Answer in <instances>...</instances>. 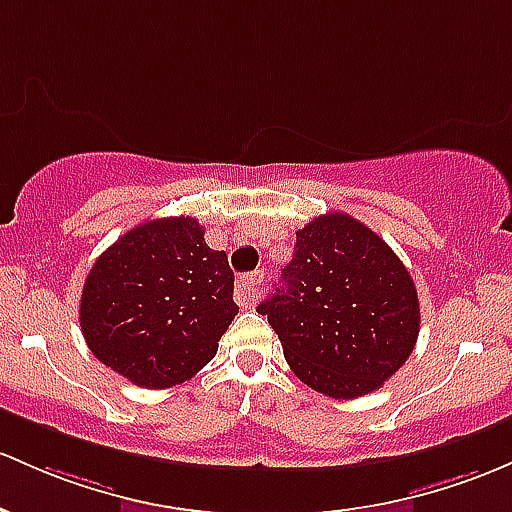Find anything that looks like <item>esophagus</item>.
I'll use <instances>...</instances> for the list:
<instances>
[{
  "instance_id": "obj_1",
  "label": "esophagus",
  "mask_w": 512,
  "mask_h": 512,
  "mask_svg": "<svg viewBox=\"0 0 512 512\" xmlns=\"http://www.w3.org/2000/svg\"><path fill=\"white\" fill-rule=\"evenodd\" d=\"M260 284H262V272H250V274H243V277L235 282V301H238V306H252L257 299V291H260Z\"/></svg>"
}]
</instances>
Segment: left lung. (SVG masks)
<instances>
[{
	"mask_svg": "<svg viewBox=\"0 0 512 512\" xmlns=\"http://www.w3.org/2000/svg\"><path fill=\"white\" fill-rule=\"evenodd\" d=\"M306 386L357 398L384 386L411 357L418 291L372 228L333 211L296 230L282 284L257 306Z\"/></svg>",
	"mask_w": 512,
	"mask_h": 512,
	"instance_id": "left-lung-1",
	"label": "left lung"
}]
</instances>
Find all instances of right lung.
Instances as JSON below:
<instances>
[{
  "label": "right lung",
  "mask_w": 512,
  "mask_h": 512,
  "mask_svg": "<svg viewBox=\"0 0 512 512\" xmlns=\"http://www.w3.org/2000/svg\"><path fill=\"white\" fill-rule=\"evenodd\" d=\"M233 272L196 218H155L106 247L84 279L80 328L92 355L143 389H170L216 357L238 316Z\"/></svg>",
  "instance_id": "add662e5"
}]
</instances>
